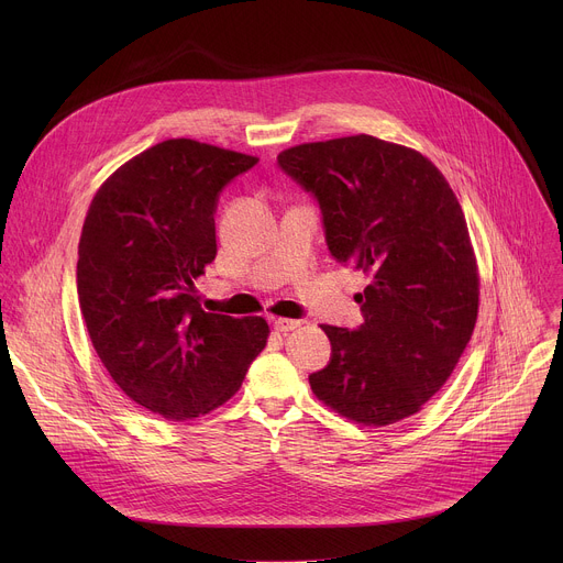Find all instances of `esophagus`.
<instances>
[{
    "mask_svg": "<svg viewBox=\"0 0 563 563\" xmlns=\"http://www.w3.org/2000/svg\"><path fill=\"white\" fill-rule=\"evenodd\" d=\"M274 328L278 332H291L296 328H300V320H294V318H276L274 320Z\"/></svg>",
    "mask_w": 563,
    "mask_h": 563,
    "instance_id": "esophagus-1",
    "label": "esophagus"
}]
</instances>
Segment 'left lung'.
<instances>
[{
    "mask_svg": "<svg viewBox=\"0 0 563 563\" xmlns=\"http://www.w3.org/2000/svg\"><path fill=\"white\" fill-rule=\"evenodd\" d=\"M278 165L311 191L339 265L367 274L365 323L320 325L332 361L309 376L318 400L361 426L417 415L472 339L478 265L463 209L419 151L374 135L305 142Z\"/></svg>",
    "mask_w": 563,
    "mask_h": 563,
    "instance_id": "8db88e82",
    "label": "left lung"
}]
</instances>
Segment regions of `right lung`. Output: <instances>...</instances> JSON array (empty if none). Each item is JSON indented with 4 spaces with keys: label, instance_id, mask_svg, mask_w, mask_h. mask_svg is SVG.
Segmentation results:
<instances>
[{
    "label": "right lung",
    "instance_id": "obj_1",
    "mask_svg": "<svg viewBox=\"0 0 563 563\" xmlns=\"http://www.w3.org/2000/svg\"><path fill=\"white\" fill-rule=\"evenodd\" d=\"M256 155L191 137L137 153L96 191L77 247V296L113 383L167 421L209 415L240 389L265 350L263 316L198 305L194 280L213 263L220 189Z\"/></svg>",
    "mask_w": 563,
    "mask_h": 563
}]
</instances>
